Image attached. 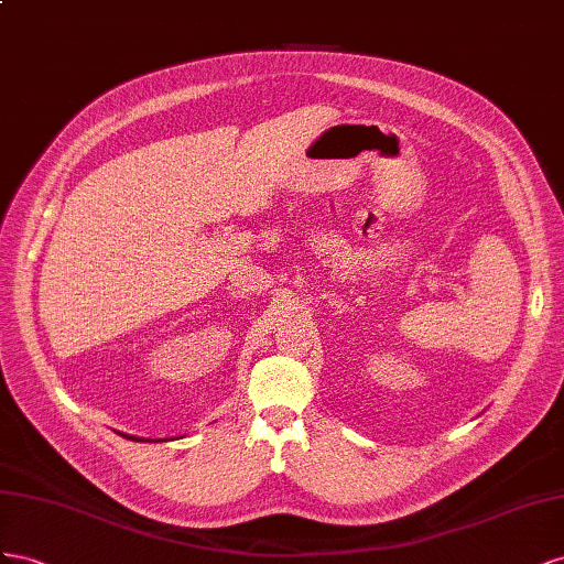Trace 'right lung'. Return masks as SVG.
I'll list each match as a JSON object with an SVG mask.
<instances>
[{
  "label": "right lung",
  "mask_w": 564,
  "mask_h": 564,
  "mask_svg": "<svg viewBox=\"0 0 564 564\" xmlns=\"http://www.w3.org/2000/svg\"><path fill=\"white\" fill-rule=\"evenodd\" d=\"M127 437V434H124ZM127 440H137V442H163V440H141V437H127Z\"/></svg>",
  "instance_id": "add662e5"
}]
</instances>
